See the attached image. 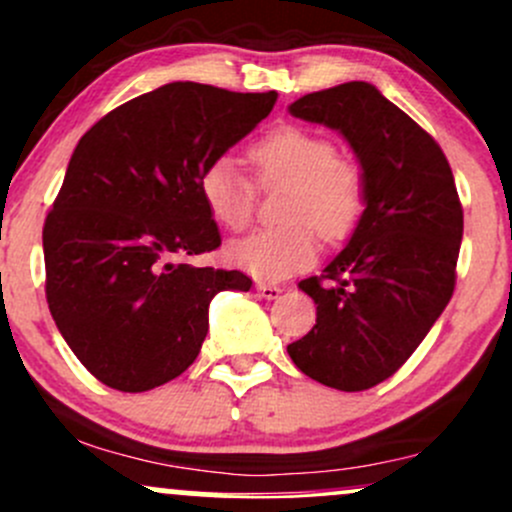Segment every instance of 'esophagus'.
Masks as SVG:
<instances>
[{
    "label": "esophagus",
    "mask_w": 512,
    "mask_h": 512,
    "mask_svg": "<svg viewBox=\"0 0 512 512\" xmlns=\"http://www.w3.org/2000/svg\"><path fill=\"white\" fill-rule=\"evenodd\" d=\"M257 292H260L262 299H277L279 294H282V287H277V284H267V282H257L255 284Z\"/></svg>",
    "instance_id": "obj_1"
}]
</instances>
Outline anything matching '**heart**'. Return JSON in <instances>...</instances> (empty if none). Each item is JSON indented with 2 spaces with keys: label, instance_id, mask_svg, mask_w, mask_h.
<instances>
[{
  "label": "heart",
  "instance_id": "b5f03b06",
  "mask_svg": "<svg viewBox=\"0 0 512 512\" xmlns=\"http://www.w3.org/2000/svg\"><path fill=\"white\" fill-rule=\"evenodd\" d=\"M262 186L287 184L279 218L284 223L255 230L228 245V262L262 282H277L306 270L319 252V235L346 240L365 211L363 171L336 157V147L314 129L282 125L262 134L247 149ZM198 193L220 228H247L255 208V186L233 159L211 161L198 176Z\"/></svg>",
  "mask_w": 512,
  "mask_h": 512
}]
</instances>
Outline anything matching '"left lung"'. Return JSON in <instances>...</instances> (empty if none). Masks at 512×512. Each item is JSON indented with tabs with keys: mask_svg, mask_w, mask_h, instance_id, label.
<instances>
[{
	"mask_svg": "<svg viewBox=\"0 0 512 512\" xmlns=\"http://www.w3.org/2000/svg\"><path fill=\"white\" fill-rule=\"evenodd\" d=\"M289 112L351 144L365 211L324 274L299 282L316 324L287 353L316 383L368 390L400 370L454 294L464 235L454 174L439 144L363 80L304 95Z\"/></svg>",
	"mask_w": 512,
	"mask_h": 512,
	"instance_id": "obj_1",
	"label": "left lung"
}]
</instances>
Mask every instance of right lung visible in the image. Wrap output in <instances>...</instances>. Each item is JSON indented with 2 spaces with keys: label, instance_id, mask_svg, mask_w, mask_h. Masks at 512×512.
Segmentation results:
<instances>
[{
  "label": "right lung",
  "instance_id": "right-lung-1",
  "mask_svg": "<svg viewBox=\"0 0 512 512\" xmlns=\"http://www.w3.org/2000/svg\"><path fill=\"white\" fill-rule=\"evenodd\" d=\"M277 93L169 83L107 112L80 137L43 225L46 301L75 358L107 387L179 378L238 270L188 265L220 245L198 176L272 112Z\"/></svg>",
  "mask_w": 512,
  "mask_h": 512
}]
</instances>
